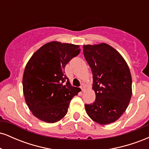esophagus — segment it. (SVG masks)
I'll return each mask as SVG.
<instances>
[{
    "label": "esophagus",
    "mask_w": 149,
    "mask_h": 149,
    "mask_svg": "<svg viewBox=\"0 0 149 149\" xmlns=\"http://www.w3.org/2000/svg\"><path fill=\"white\" fill-rule=\"evenodd\" d=\"M80 88H81V90H82V91H84V90H85V85H84V84H81V85H80Z\"/></svg>",
    "instance_id": "34e87169"
}]
</instances>
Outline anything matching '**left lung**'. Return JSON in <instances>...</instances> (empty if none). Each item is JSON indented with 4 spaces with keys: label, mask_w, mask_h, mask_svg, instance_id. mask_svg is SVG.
Wrapping results in <instances>:
<instances>
[{
    "label": "left lung",
    "mask_w": 149,
    "mask_h": 149,
    "mask_svg": "<svg viewBox=\"0 0 149 149\" xmlns=\"http://www.w3.org/2000/svg\"><path fill=\"white\" fill-rule=\"evenodd\" d=\"M83 54L91 68L92 89L96 99L85 104L87 113L100 125L115 122L125 111L132 97V76L121 54L106 43L83 45Z\"/></svg>",
    "instance_id": "left-lung-1"
}]
</instances>
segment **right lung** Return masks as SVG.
I'll list each match as a JSON object with an SVG mask.
<instances>
[{
  "mask_svg": "<svg viewBox=\"0 0 149 149\" xmlns=\"http://www.w3.org/2000/svg\"><path fill=\"white\" fill-rule=\"evenodd\" d=\"M80 51L79 45L52 41L42 45L29 60L22 80L23 92L37 118L53 123L67 113L71 100L80 89L71 86L64 69Z\"/></svg>",
  "mask_w": 149,
  "mask_h": 149,
  "instance_id": "obj_1",
  "label": "right lung"
}]
</instances>
